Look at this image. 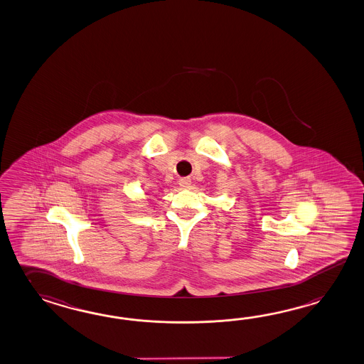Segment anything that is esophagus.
<instances>
[{"instance_id":"esophagus-1","label":"esophagus","mask_w":364,"mask_h":364,"mask_svg":"<svg viewBox=\"0 0 364 364\" xmlns=\"http://www.w3.org/2000/svg\"><path fill=\"white\" fill-rule=\"evenodd\" d=\"M178 184H180V186H183V188H188V186H191V180L186 178H180Z\"/></svg>"}]
</instances>
